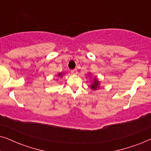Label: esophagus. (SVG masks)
<instances>
[{"label": "esophagus", "instance_id": "1", "mask_svg": "<svg viewBox=\"0 0 151 151\" xmlns=\"http://www.w3.org/2000/svg\"><path fill=\"white\" fill-rule=\"evenodd\" d=\"M71 73L72 74H74V75H75V74H77L78 71H77V70H76V69H73V70H71Z\"/></svg>", "mask_w": 151, "mask_h": 151}]
</instances>
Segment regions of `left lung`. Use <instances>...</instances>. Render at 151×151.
Returning a JSON list of instances; mask_svg holds the SVG:
<instances>
[{"label":"left lung","instance_id":"1","mask_svg":"<svg viewBox=\"0 0 151 151\" xmlns=\"http://www.w3.org/2000/svg\"><path fill=\"white\" fill-rule=\"evenodd\" d=\"M88 74H90L91 75V73H88ZM91 88L93 90H97L98 88H99L100 87V81L98 80V78L97 77H94L93 78V80L92 82H91Z\"/></svg>","mask_w":151,"mask_h":151}]
</instances>
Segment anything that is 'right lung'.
Masks as SVG:
<instances>
[{"label":"right lung","mask_w":151,"mask_h":151,"mask_svg":"<svg viewBox=\"0 0 151 151\" xmlns=\"http://www.w3.org/2000/svg\"><path fill=\"white\" fill-rule=\"evenodd\" d=\"M64 75H65V73H63V72H62V73H60L58 74V76H59V77H63Z\"/></svg>","instance_id":"1"}]
</instances>
